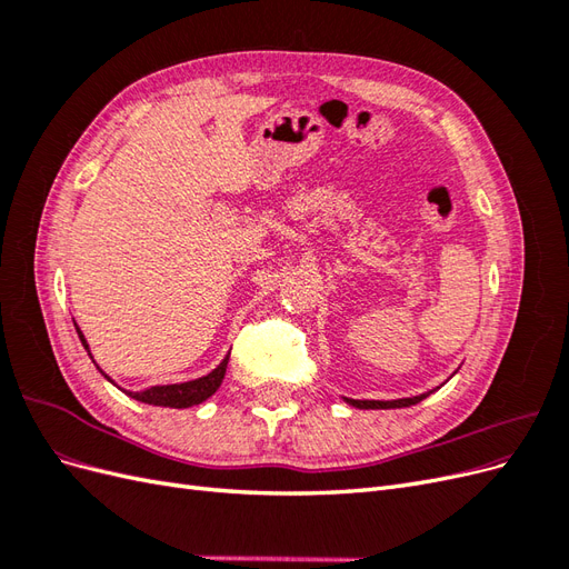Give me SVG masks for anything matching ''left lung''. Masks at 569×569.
Here are the masks:
<instances>
[{"instance_id":"8db88e82","label":"left lung","mask_w":569,"mask_h":569,"mask_svg":"<svg viewBox=\"0 0 569 569\" xmlns=\"http://www.w3.org/2000/svg\"><path fill=\"white\" fill-rule=\"evenodd\" d=\"M427 396H429V391L420 393V396H412V399H396V401H356V399H347V403H351L356 408H366V410H370V408H406V406L420 403L422 399H427Z\"/></svg>"}]
</instances>
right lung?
<instances>
[{
  "label": "right lung",
  "mask_w": 569,
  "mask_h": 569,
  "mask_svg": "<svg viewBox=\"0 0 569 569\" xmlns=\"http://www.w3.org/2000/svg\"><path fill=\"white\" fill-rule=\"evenodd\" d=\"M76 330H78V327H76ZM78 337L82 341V347L88 349V341H84L80 330H78ZM90 358H92V353H90ZM228 360H230V356H226V360H222V363L213 372L203 375V377H199V380H192V382L161 385V387H151V389H144V391H126V389L123 391L128 396H132L134 401L151 403V406H163V408H189V406H197V403L209 399L211 393H216V389L222 382V377H226Z\"/></svg>",
  "instance_id": "add662e5"
}]
</instances>
